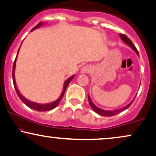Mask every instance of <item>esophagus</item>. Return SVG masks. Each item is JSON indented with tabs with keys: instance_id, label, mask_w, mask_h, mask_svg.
<instances>
[{
	"instance_id": "1",
	"label": "esophagus",
	"mask_w": 156,
	"mask_h": 156,
	"mask_svg": "<svg viewBox=\"0 0 156 156\" xmlns=\"http://www.w3.org/2000/svg\"><path fill=\"white\" fill-rule=\"evenodd\" d=\"M91 66L89 65H86V66H83L80 70V73H83V74H85V73H89L90 71H91Z\"/></svg>"
}]
</instances>
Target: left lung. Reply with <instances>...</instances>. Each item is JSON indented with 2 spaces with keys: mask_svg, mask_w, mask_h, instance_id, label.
I'll list each match as a JSON object with an SVG mask.
<instances>
[{
  "mask_svg": "<svg viewBox=\"0 0 156 156\" xmlns=\"http://www.w3.org/2000/svg\"><path fill=\"white\" fill-rule=\"evenodd\" d=\"M120 37H121V40L123 41L126 44H127L129 46H130V47L132 48V49L134 50L135 52H136V54H137V55L139 56L138 51L136 48V47H135L134 45L133 44V43L132 42V41H131L130 39H129V37L126 36V35H123V34H120ZM135 97H136V96H135ZM135 97L134 98V99H135ZM88 99H89V102L90 106H91V108H92V110H94V111L96 112L97 114H99V115H103V116H112V115H116V114L119 113V112L123 111V110H126L127 108H129V107H130L131 105L132 104V102H134V99H133L132 102H129V104L123 107V108H120V109H118V110H102V109L99 108L98 107H97L96 105H95L92 102V101H91V97H90V96H89V95H88Z\"/></svg>",
  "mask_w": 156,
  "mask_h": 156,
  "instance_id": "8db88e82",
  "label": "left lung"
}]
</instances>
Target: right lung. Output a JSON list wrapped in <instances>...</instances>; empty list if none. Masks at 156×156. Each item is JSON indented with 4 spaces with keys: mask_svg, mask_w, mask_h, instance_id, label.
Instances as JSON below:
<instances>
[{
    "mask_svg": "<svg viewBox=\"0 0 156 156\" xmlns=\"http://www.w3.org/2000/svg\"><path fill=\"white\" fill-rule=\"evenodd\" d=\"M44 24L43 22H40L39 24H37L36 26L34 28H33V30H32L31 31L37 29V28L40 27L42 24ZM20 48H19L18 50V52H17V54H16V59L14 60V65H13V70H12V78H13V83H14V88H15V90H16V94H17V95L20 97V99L22 101V102L24 103V104L26 105L29 107V108H30L32 109H33V110H37V111H47V110H52V109L55 108L58 105V104H59L60 101H61L62 98V97L64 96V94H65V91H66V89L67 87V86H68V84L70 83V82L73 79V78L75 77V75H73L70 78H68L67 79L65 80V83H64V87H63V90H62V92L61 95H60V97L58 98L57 100L54 101L53 102H51V103H48V104H39V103H36V102H32V101H30L28 100L27 99H26L25 97L22 96V95L20 94V91H19L17 87H16V81H15V67H16V58H17V56H18V53H19V51H20Z\"/></svg>",
    "mask_w": 156,
    "mask_h": 156,
    "instance_id": "obj_1",
    "label": "right lung"
}]
</instances>
